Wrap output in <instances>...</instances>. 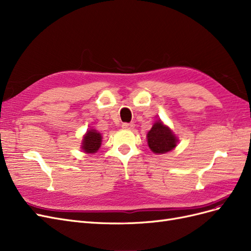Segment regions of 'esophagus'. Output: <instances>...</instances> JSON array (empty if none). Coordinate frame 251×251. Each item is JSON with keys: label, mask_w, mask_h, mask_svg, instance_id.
<instances>
[{"label": "esophagus", "mask_w": 251, "mask_h": 251, "mask_svg": "<svg viewBox=\"0 0 251 251\" xmlns=\"http://www.w3.org/2000/svg\"><path fill=\"white\" fill-rule=\"evenodd\" d=\"M123 127L124 128H126V130H133V128L135 127V125L133 124V123H131V124H124L123 125Z\"/></svg>", "instance_id": "esophagus-1"}]
</instances>
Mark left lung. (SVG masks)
I'll use <instances>...</instances> for the list:
<instances>
[{
    "label": "left lung",
    "mask_w": 251,
    "mask_h": 251,
    "mask_svg": "<svg viewBox=\"0 0 251 251\" xmlns=\"http://www.w3.org/2000/svg\"><path fill=\"white\" fill-rule=\"evenodd\" d=\"M148 144L155 154H165L177 147L178 138L169 126L159 119L153 125L148 135Z\"/></svg>",
    "instance_id": "obj_1"
}]
</instances>
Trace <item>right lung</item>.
Segmentation results:
<instances>
[{"instance_id": "right-lung-1", "label": "right lung", "mask_w": 251, "mask_h": 251, "mask_svg": "<svg viewBox=\"0 0 251 251\" xmlns=\"http://www.w3.org/2000/svg\"><path fill=\"white\" fill-rule=\"evenodd\" d=\"M101 134L98 133L94 128L87 131V133L83 136L82 143H81V150L85 153L93 154L100 150L101 146Z\"/></svg>"}]
</instances>
